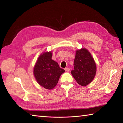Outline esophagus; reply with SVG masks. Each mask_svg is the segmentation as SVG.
Wrapping results in <instances>:
<instances>
[{"label": "esophagus", "mask_w": 123, "mask_h": 123, "mask_svg": "<svg viewBox=\"0 0 123 123\" xmlns=\"http://www.w3.org/2000/svg\"><path fill=\"white\" fill-rule=\"evenodd\" d=\"M64 70H65L66 72H69L70 70V68H64Z\"/></svg>", "instance_id": "obj_1"}]
</instances>
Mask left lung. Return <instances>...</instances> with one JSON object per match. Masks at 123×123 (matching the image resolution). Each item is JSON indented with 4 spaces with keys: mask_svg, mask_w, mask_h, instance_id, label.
Instances as JSON below:
<instances>
[{
    "mask_svg": "<svg viewBox=\"0 0 123 123\" xmlns=\"http://www.w3.org/2000/svg\"><path fill=\"white\" fill-rule=\"evenodd\" d=\"M74 69L71 74L79 85L86 86L92 81L97 72V66L91 54L82 48L76 51Z\"/></svg>",
    "mask_w": 123,
    "mask_h": 123,
    "instance_id": "left-lung-1",
    "label": "left lung"
}]
</instances>
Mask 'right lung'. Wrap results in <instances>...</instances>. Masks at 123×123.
Masks as SVG:
<instances>
[{"mask_svg":"<svg viewBox=\"0 0 123 123\" xmlns=\"http://www.w3.org/2000/svg\"><path fill=\"white\" fill-rule=\"evenodd\" d=\"M51 51L42 53L34 68V75L38 84L45 89H51L57 85L61 75L65 72L51 59Z\"/></svg>","mask_w":123,"mask_h":123,"instance_id":"obj_1","label":"right lung"}]
</instances>
